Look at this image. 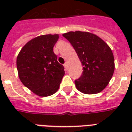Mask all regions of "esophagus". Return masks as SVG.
Listing matches in <instances>:
<instances>
[{
    "label": "esophagus",
    "mask_w": 132,
    "mask_h": 132,
    "mask_svg": "<svg viewBox=\"0 0 132 132\" xmlns=\"http://www.w3.org/2000/svg\"><path fill=\"white\" fill-rule=\"evenodd\" d=\"M64 68H65V70H67V69H68V65H67L66 63H65V64H64Z\"/></svg>",
    "instance_id": "1"
}]
</instances>
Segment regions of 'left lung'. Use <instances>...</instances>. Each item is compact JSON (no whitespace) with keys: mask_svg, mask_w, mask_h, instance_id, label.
I'll use <instances>...</instances> for the list:
<instances>
[{"mask_svg":"<svg viewBox=\"0 0 132 132\" xmlns=\"http://www.w3.org/2000/svg\"><path fill=\"white\" fill-rule=\"evenodd\" d=\"M63 36L72 44L84 66L81 76L75 81L77 89L86 94L101 92L114 71V58L110 47L89 32L69 31Z\"/></svg>","mask_w":132,"mask_h":132,"instance_id":"8db88e82","label":"left lung"}]
</instances>
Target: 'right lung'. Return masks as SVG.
Here are the masks:
<instances>
[{
  "instance_id": "add662e5",
  "label": "right lung",
  "mask_w": 132,
  "mask_h": 132,
  "mask_svg": "<svg viewBox=\"0 0 132 132\" xmlns=\"http://www.w3.org/2000/svg\"><path fill=\"white\" fill-rule=\"evenodd\" d=\"M58 39V34L38 36L29 41L18 55L20 79L38 96L55 94L65 74L64 66L57 62L53 49Z\"/></svg>"
}]
</instances>
